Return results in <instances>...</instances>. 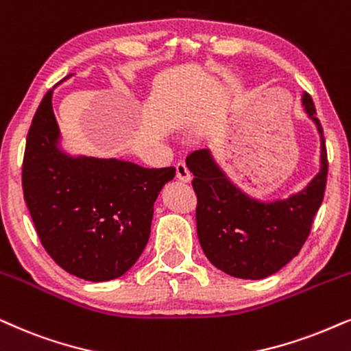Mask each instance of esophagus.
<instances>
[{"label": "esophagus", "mask_w": 351, "mask_h": 351, "mask_svg": "<svg viewBox=\"0 0 351 351\" xmlns=\"http://www.w3.org/2000/svg\"><path fill=\"white\" fill-rule=\"evenodd\" d=\"M176 176L180 182H190V180H192V172L189 171V167H186L185 162H182V161L177 162Z\"/></svg>", "instance_id": "obj_1"}]
</instances>
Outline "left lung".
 Returning a JSON list of instances; mask_svg holds the SVG:
<instances>
[{"label": "left lung", "instance_id": "8db88e82", "mask_svg": "<svg viewBox=\"0 0 351 351\" xmlns=\"http://www.w3.org/2000/svg\"><path fill=\"white\" fill-rule=\"evenodd\" d=\"M302 104L319 134V172L289 198L263 202L250 197L227 177L209 149H198L186 158L198 198L199 245L209 263L232 277L259 280L276 274L297 256L311 230L324 198L327 153L315 103L308 93L302 95Z\"/></svg>", "mask_w": 351, "mask_h": 351}]
</instances>
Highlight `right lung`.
<instances>
[{"label": "right lung", "instance_id": "1", "mask_svg": "<svg viewBox=\"0 0 351 351\" xmlns=\"http://www.w3.org/2000/svg\"><path fill=\"white\" fill-rule=\"evenodd\" d=\"M174 176V167L66 153L53 90L36 109L22 165L24 199L47 253L72 276L104 282L125 274L147 247L153 204Z\"/></svg>", "mask_w": 351, "mask_h": 351}]
</instances>
